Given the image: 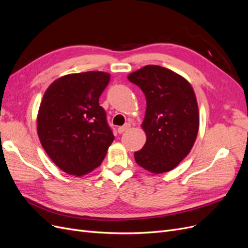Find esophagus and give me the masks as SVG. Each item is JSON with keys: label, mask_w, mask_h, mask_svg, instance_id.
I'll list each match as a JSON object with an SVG mask.
<instances>
[{"label": "esophagus", "mask_w": 248, "mask_h": 248, "mask_svg": "<svg viewBox=\"0 0 248 248\" xmlns=\"http://www.w3.org/2000/svg\"><path fill=\"white\" fill-rule=\"evenodd\" d=\"M130 127H131V124H125L124 125L118 127V128H117V132H118V134H123L124 132L127 131Z\"/></svg>", "instance_id": "1"}]
</instances>
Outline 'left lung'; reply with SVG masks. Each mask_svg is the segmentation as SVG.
I'll use <instances>...</instances> for the list:
<instances>
[{
	"instance_id": "left-lung-1",
	"label": "left lung",
	"mask_w": 248,
	"mask_h": 248,
	"mask_svg": "<svg viewBox=\"0 0 248 248\" xmlns=\"http://www.w3.org/2000/svg\"><path fill=\"white\" fill-rule=\"evenodd\" d=\"M145 94L142 128L147 141L135 152L138 165L155 174L174 169L196 142L199 107L189 82L166 68L149 64L127 76Z\"/></svg>"
}]
</instances>
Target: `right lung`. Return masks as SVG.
<instances>
[{
    "label": "right lung",
    "instance_id": "obj_1",
    "mask_svg": "<svg viewBox=\"0 0 248 248\" xmlns=\"http://www.w3.org/2000/svg\"><path fill=\"white\" fill-rule=\"evenodd\" d=\"M108 73L70 74L52 82L37 114L41 146L60 169L82 176L97 168L114 140L99 97Z\"/></svg>",
    "mask_w": 248,
    "mask_h": 248
}]
</instances>
